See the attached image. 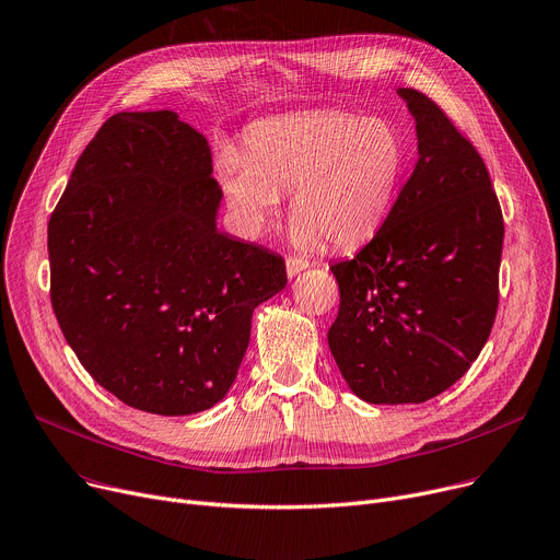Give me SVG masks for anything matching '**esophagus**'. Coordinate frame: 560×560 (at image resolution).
<instances>
[{
    "instance_id": "obj_1",
    "label": "esophagus",
    "mask_w": 560,
    "mask_h": 560,
    "mask_svg": "<svg viewBox=\"0 0 560 560\" xmlns=\"http://www.w3.org/2000/svg\"><path fill=\"white\" fill-rule=\"evenodd\" d=\"M306 268H311V260H306V258H296V256H288V258H285V270H288V277H290V279L296 277V275H300V272L306 270Z\"/></svg>"
}]
</instances>
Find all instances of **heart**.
Instances as JSON below:
<instances>
[{
  "mask_svg": "<svg viewBox=\"0 0 560 560\" xmlns=\"http://www.w3.org/2000/svg\"><path fill=\"white\" fill-rule=\"evenodd\" d=\"M409 145L385 117L349 109H308L247 130V155L225 148L215 177L238 230L264 236L292 194L294 241L351 247L374 236L389 215Z\"/></svg>",
  "mask_w": 560,
  "mask_h": 560,
  "instance_id": "heart-1",
  "label": "heart"
}]
</instances>
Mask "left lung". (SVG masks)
<instances>
[{"instance_id": "left-lung-1", "label": "left lung", "mask_w": 560, "mask_h": 560, "mask_svg": "<svg viewBox=\"0 0 560 560\" xmlns=\"http://www.w3.org/2000/svg\"><path fill=\"white\" fill-rule=\"evenodd\" d=\"M419 162L383 228L330 266L340 311L328 347L366 402H423L487 345L500 302L502 209L477 148L425 94L400 88Z\"/></svg>"}]
</instances>
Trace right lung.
I'll use <instances>...</instances> for the list:
<instances>
[{
	"instance_id": "right-lung-1",
	"label": "right lung",
	"mask_w": 560,
	"mask_h": 560,
	"mask_svg": "<svg viewBox=\"0 0 560 560\" xmlns=\"http://www.w3.org/2000/svg\"><path fill=\"white\" fill-rule=\"evenodd\" d=\"M207 139L171 109L117 112L49 218L51 306L88 374L141 412L222 400L252 313L288 283L279 254L215 230Z\"/></svg>"
}]
</instances>
